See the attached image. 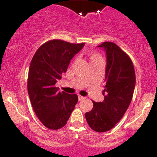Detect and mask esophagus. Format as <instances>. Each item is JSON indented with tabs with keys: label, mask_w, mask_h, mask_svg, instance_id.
<instances>
[{
	"label": "esophagus",
	"mask_w": 157,
	"mask_h": 157,
	"mask_svg": "<svg viewBox=\"0 0 157 157\" xmlns=\"http://www.w3.org/2000/svg\"><path fill=\"white\" fill-rule=\"evenodd\" d=\"M78 100H79V101H81V100H83V99H85V97H84L81 96V95H78Z\"/></svg>",
	"instance_id": "esophagus-1"
}]
</instances>
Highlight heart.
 Listing matches in <instances>:
<instances>
[{
  "label": "heart",
  "instance_id": "obj_1",
  "mask_svg": "<svg viewBox=\"0 0 157 157\" xmlns=\"http://www.w3.org/2000/svg\"><path fill=\"white\" fill-rule=\"evenodd\" d=\"M89 60L90 63H94V62H98V61H101L102 58H101V55L99 52H89L88 53Z\"/></svg>",
  "mask_w": 157,
  "mask_h": 157
}]
</instances>
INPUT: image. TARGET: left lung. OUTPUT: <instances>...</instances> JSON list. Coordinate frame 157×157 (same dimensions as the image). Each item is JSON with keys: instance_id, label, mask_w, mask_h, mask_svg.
Here are the masks:
<instances>
[{"instance_id": "left-lung-1", "label": "left lung", "mask_w": 157, "mask_h": 157, "mask_svg": "<svg viewBox=\"0 0 157 157\" xmlns=\"http://www.w3.org/2000/svg\"><path fill=\"white\" fill-rule=\"evenodd\" d=\"M107 58L103 101H93V108L86 113V121L94 131L103 133L112 129L123 117L133 98L136 74L133 62L117 44L105 42Z\"/></svg>"}]
</instances>
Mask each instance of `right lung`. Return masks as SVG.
Returning a JSON list of instances; mask_svg holds the SVG:
<instances>
[{
	"instance_id": "add662e5",
	"label": "right lung",
	"mask_w": 157,
	"mask_h": 157,
	"mask_svg": "<svg viewBox=\"0 0 157 157\" xmlns=\"http://www.w3.org/2000/svg\"><path fill=\"white\" fill-rule=\"evenodd\" d=\"M84 44L52 40L40 46L32 58L28 94L34 113L49 129L58 130L66 125L78 101L76 94L58 91L56 83Z\"/></svg>"
}]
</instances>
